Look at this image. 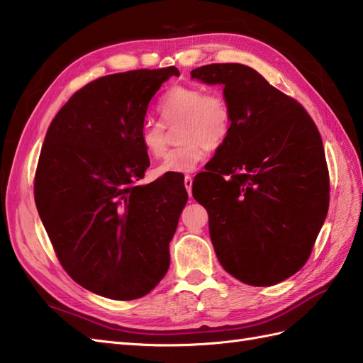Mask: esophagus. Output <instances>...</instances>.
Here are the masks:
<instances>
[{"mask_svg":"<svg viewBox=\"0 0 363 363\" xmlns=\"http://www.w3.org/2000/svg\"><path fill=\"white\" fill-rule=\"evenodd\" d=\"M192 182H194L192 175H184V188L189 194V199H192Z\"/></svg>","mask_w":363,"mask_h":363,"instance_id":"34e87169","label":"esophagus"}]
</instances>
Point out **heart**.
Segmentation results:
<instances>
[{"label": "heart", "instance_id": "1", "mask_svg": "<svg viewBox=\"0 0 363 363\" xmlns=\"http://www.w3.org/2000/svg\"><path fill=\"white\" fill-rule=\"evenodd\" d=\"M159 113L163 124L145 121L140 127V145L151 157H162L168 148V129L179 126L182 144L157 164V175L192 172L206 157L207 147H223L233 128V111L221 91L201 86H175L162 98Z\"/></svg>", "mask_w": 363, "mask_h": 363}]
</instances>
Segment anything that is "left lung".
I'll use <instances>...</instances> for the list:
<instances>
[{
	"label": "left lung",
	"instance_id": "8db88e82",
	"mask_svg": "<svg viewBox=\"0 0 363 363\" xmlns=\"http://www.w3.org/2000/svg\"><path fill=\"white\" fill-rule=\"evenodd\" d=\"M191 75L224 84L233 111L232 133L195 177L194 199L211 211L223 268L251 286H272L304 267L327 216L321 135L298 101L245 65L212 63ZM203 193L211 205L199 201Z\"/></svg>",
	"mask_w": 363,
	"mask_h": 363
}]
</instances>
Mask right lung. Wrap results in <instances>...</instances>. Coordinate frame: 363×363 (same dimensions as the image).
<instances>
[{"instance_id":"obj_1","label":"right lung","mask_w":363,"mask_h":363,"mask_svg":"<svg viewBox=\"0 0 363 363\" xmlns=\"http://www.w3.org/2000/svg\"><path fill=\"white\" fill-rule=\"evenodd\" d=\"M179 69H135L83 86L47 131L35 201L68 276L128 301L157 286L188 192L179 177L136 186L150 167L140 145L151 98Z\"/></svg>"}]
</instances>
